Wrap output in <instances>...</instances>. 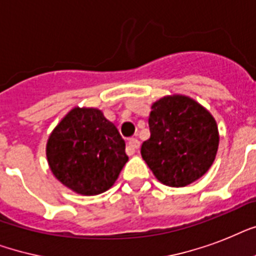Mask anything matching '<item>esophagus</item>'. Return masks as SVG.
<instances>
[{"label":"esophagus","mask_w":256,"mask_h":256,"mask_svg":"<svg viewBox=\"0 0 256 256\" xmlns=\"http://www.w3.org/2000/svg\"><path fill=\"white\" fill-rule=\"evenodd\" d=\"M138 148H140V140L136 138H128V148H126V152L128 156H132L136 152V150H138Z\"/></svg>","instance_id":"esophagus-1"}]
</instances>
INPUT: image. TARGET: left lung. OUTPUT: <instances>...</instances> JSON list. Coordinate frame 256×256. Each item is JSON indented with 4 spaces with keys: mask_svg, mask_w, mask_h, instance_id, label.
Here are the masks:
<instances>
[{
    "mask_svg": "<svg viewBox=\"0 0 256 256\" xmlns=\"http://www.w3.org/2000/svg\"><path fill=\"white\" fill-rule=\"evenodd\" d=\"M150 138L140 154L160 183L183 187L207 172L219 144L214 116L192 98L168 96L154 102Z\"/></svg>",
    "mask_w": 256,
    "mask_h": 256,
    "instance_id": "8db88e82",
    "label": "left lung"
}]
</instances>
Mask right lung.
<instances>
[{
  "instance_id": "add662e5",
  "label": "right lung",
  "mask_w": 256,
  "mask_h": 256,
  "mask_svg": "<svg viewBox=\"0 0 256 256\" xmlns=\"http://www.w3.org/2000/svg\"><path fill=\"white\" fill-rule=\"evenodd\" d=\"M46 156L54 176L81 195L114 184L128 160L116 124L92 108H74L49 136Z\"/></svg>"
}]
</instances>
